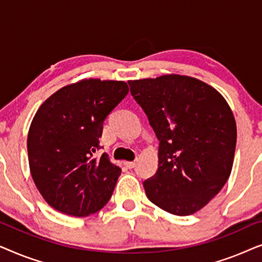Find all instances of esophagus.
<instances>
[{
    "label": "esophagus",
    "instance_id": "esophagus-1",
    "mask_svg": "<svg viewBox=\"0 0 262 262\" xmlns=\"http://www.w3.org/2000/svg\"><path fill=\"white\" fill-rule=\"evenodd\" d=\"M125 166H126L127 168H130V169H132V168H135L136 166V162H131V161H126V162H124Z\"/></svg>",
    "mask_w": 262,
    "mask_h": 262
}]
</instances>
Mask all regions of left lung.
I'll use <instances>...</instances> for the list:
<instances>
[{
    "label": "left lung",
    "mask_w": 262,
    "mask_h": 262,
    "mask_svg": "<svg viewBox=\"0 0 262 262\" xmlns=\"http://www.w3.org/2000/svg\"><path fill=\"white\" fill-rule=\"evenodd\" d=\"M160 141L159 169L143 182L149 200L188 216L214 198L230 177L236 121L220 92L184 75L128 81Z\"/></svg>",
    "instance_id": "obj_1"
}]
</instances>
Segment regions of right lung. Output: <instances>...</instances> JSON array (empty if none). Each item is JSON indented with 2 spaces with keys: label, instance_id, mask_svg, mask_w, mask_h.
Segmentation results:
<instances>
[{
  "label": "right lung",
  "instance_id": "add662e5",
  "mask_svg": "<svg viewBox=\"0 0 262 262\" xmlns=\"http://www.w3.org/2000/svg\"><path fill=\"white\" fill-rule=\"evenodd\" d=\"M128 93L124 81L85 78L46 99L27 137L32 179L59 212L85 217L108 202L121 169L100 146L103 120Z\"/></svg>",
  "mask_w": 262,
  "mask_h": 262
}]
</instances>
